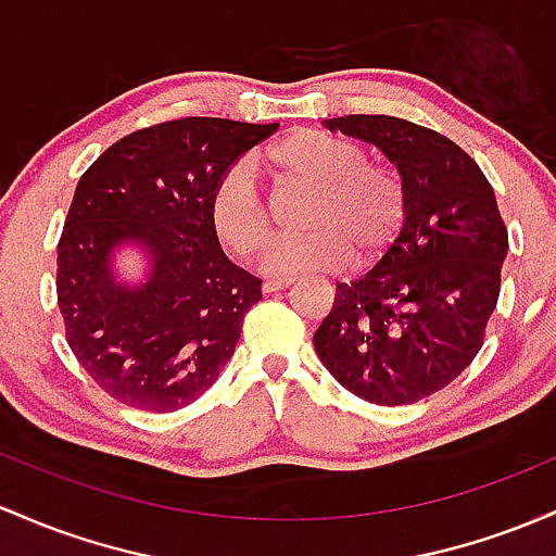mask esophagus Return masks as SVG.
Wrapping results in <instances>:
<instances>
[{
	"mask_svg": "<svg viewBox=\"0 0 556 556\" xmlns=\"http://www.w3.org/2000/svg\"><path fill=\"white\" fill-rule=\"evenodd\" d=\"M295 282V279L292 277H279V279H264V292H277V290H285V288H290V285Z\"/></svg>",
	"mask_w": 556,
	"mask_h": 556,
	"instance_id": "1",
	"label": "esophagus"
}]
</instances>
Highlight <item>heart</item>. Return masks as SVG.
I'll return each mask as SVG.
<instances>
[{
	"instance_id": "obj_1",
	"label": "heart",
	"mask_w": 556,
	"mask_h": 556,
	"mask_svg": "<svg viewBox=\"0 0 556 556\" xmlns=\"http://www.w3.org/2000/svg\"><path fill=\"white\" fill-rule=\"evenodd\" d=\"M282 187H311L303 237L279 242L268 253L266 271L292 277L316 268H338L348 258L375 264L393 245L406 222V187L390 163L364 157L351 139L319 129H292L255 157ZM208 222L227 253L250 261L271 240V213L255 176L237 163L213 187Z\"/></svg>"
}]
</instances>
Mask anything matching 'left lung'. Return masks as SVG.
Listing matches in <instances>:
<instances>
[{
  "label": "left lung",
  "mask_w": 556,
  "mask_h": 556,
  "mask_svg": "<svg viewBox=\"0 0 556 556\" xmlns=\"http://www.w3.org/2000/svg\"><path fill=\"white\" fill-rule=\"evenodd\" d=\"M329 129L386 152L404 179L406 222L380 264L338 285L314 348L358 399L414 404L454 382L483 348L506 224L491 181L443 134L395 115H343Z\"/></svg>",
  "instance_id": "1"
}]
</instances>
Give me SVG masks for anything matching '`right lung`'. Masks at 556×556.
<instances>
[{
  "label": "right lung",
  "mask_w": 556,
  "mask_h": 556,
  "mask_svg": "<svg viewBox=\"0 0 556 556\" xmlns=\"http://www.w3.org/2000/svg\"><path fill=\"white\" fill-rule=\"evenodd\" d=\"M279 124L163 121L126 134L78 179L58 242L65 340L118 404L176 412L203 395L235 353L261 279L224 255L208 222L213 187ZM142 241L153 277L121 289L109 250Z\"/></svg>",
  "instance_id": "1"
}]
</instances>
